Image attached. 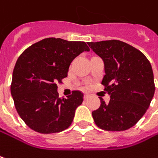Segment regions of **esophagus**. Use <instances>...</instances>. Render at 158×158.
<instances>
[{"label":"esophagus","mask_w":158,"mask_h":158,"mask_svg":"<svg viewBox=\"0 0 158 158\" xmlns=\"http://www.w3.org/2000/svg\"><path fill=\"white\" fill-rule=\"evenodd\" d=\"M88 97H89V95H88V94H85V97H84V98H85V100H86V99H87V98H88Z\"/></svg>","instance_id":"34e87169"}]
</instances>
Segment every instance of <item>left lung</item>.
I'll return each mask as SVG.
<instances>
[{
	"label": "left lung",
	"mask_w": 158,
	"mask_h": 158,
	"mask_svg": "<svg viewBox=\"0 0 158 158\" xmlns=\"http://www.w3.org/2000/svg\"><path fill=\"white\" fill-rule=\"evenodd\" d=\"M104 63L102 85L110 100L92 112L102 130L122 131L133 127L148 109L155 94L152 66L145 55L119 40L89 42Z\"/></svg>",
	"instance_id": "8db88e82"
}]
</instances>
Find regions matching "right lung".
I'll use <instances>...</instances> for the list:
<instances>
[{
    "label": "right lung",
    "mask_w": 158,
    "mask_h": 158,
    "mask_svg": "<svg viewBox=\"0 0 158 158\" xmlns=\"http://www.w3.org/2000/svg\"><path fill=\"white\" fill-rule=\"evenodd\" d=\"M90 48L84 41L48 38L31 45L18 58L10 93L19 117L42 134L61 132L73 122L84 94L59 98L56 83L67 76L70 64Z\"/></svg>",
    "instance_id": "obj_1"
}]
</instances>
